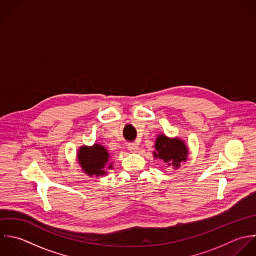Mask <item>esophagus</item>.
I'll return each instance as SVG.
<instances>
[{
	"instance_id": "esophagus-1",
	"label": "esophagus",
	"mask_w": 256,
	"mask_h": 256,
	"mask_svg": "<svg viewBox=\"0 0 256 256\" xmlns=\"http://www.w3.org/2000/svg\"><path fill=\"white\" fill-rule=\"evenodd\" d=\"M128 150L132 152H136L138 150V144H136V142L128 144Z\"/></svg>"
}]
</instances>
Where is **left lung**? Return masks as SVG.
Returning a JSON list of instances; mask_svg holds the SVG:
<instances>
[{
  "label": "left lung",
  "instance_id": "obj_1",
  "mask_svg": "<svg viewBox=\"0 0 256 256\" xmlns=\"http://www.w3.org/2000/svg\"><path fill=\"white\" fill-rule=\"evenodd\" d=\"M154 148L156 150V152H154V158L162 160L174 168H180V162L188 158V150L184 142L178 138L170 140L162 134L156 138Z\"/></svg>",
  "mask_w": 256,
  "mask_h": 256
}]
</instances>
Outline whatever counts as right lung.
I'll use <instances>...</instances> for the list:
<instances>
[{
    "mask_svg": "<svg viewBox=\"0 0 256 256\" xmlns=\"http://www.w3.org/2000/svg\"><path fill=\"white\" fill-rule=\"evenodd\" d=\"M78 156V162L86 174L100 176L106 174L104 166L108 162L110 154L104 146L98 144L92 148L82 146L80 148ZM112 166L110 164L108 168H112Z\"/></svg>",
    "mask_w": 256,
    "mask_h": 256,
    "instance_id": "add662e5",
    "label": "right lung"
}]
</instances>
